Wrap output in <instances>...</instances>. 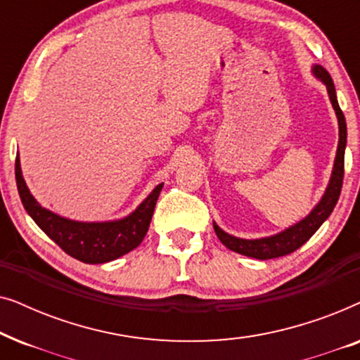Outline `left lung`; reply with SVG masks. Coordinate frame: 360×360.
Listing matches in <instances>:
<instances>
[{"instance_id":"left-lung-1","label":"left lung","mask_w":360,"mask_h":360,"mask_svg":"<svg viewBox=\"0 0 360 360\" xmlns=\"http://www.w3.org/2000/svg\"><path fill=\"white\" fill-rule=\"evenodd\" d=\"M313 75L321 80L326 85L329 101L334 108L338 117V126H339V142H338V150H336V159H334L331 179L328 181L326 190L321 196V200L318 201L316 206L309 211L308 216H304L302 221L295 223L290 228L280 231V233L274 236H267V238H259V239H243L231 236L219 228L218 224L213 221L214 233L218 236L221 243H223L229 250L234 252L248 255L252 259H275L282 257V255L292 254L293 250L307 243L311 236L316 233L324 221L329 218V214L333 213L334 206H336L339 195H341L342 188V179H344V152H346L347 144V127H346V117H344L341 108H339L338 96H336V88H334L333 78L329 73L324 70L321 65H313L311 68Z\"/></svg>"}]
</instances>
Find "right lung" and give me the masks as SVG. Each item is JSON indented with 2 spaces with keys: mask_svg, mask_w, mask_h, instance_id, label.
<instances>
[{
  "mask_svg": "<svg viewBox=\"0 0 360 360\" xmlns=\"http://www.w3.org/2000/svg\"><path fill=\"white\" fill-rule=\"evenodd\" d=\"M16 185L24 208L36 224L68 255L85 264H106L131 252L142 243L164 184H159L137 208L115 221H75L44 208L24 181L19 154L16 157Z\"/></svg>",
  "mask_w": 360,
  "mask_h": 360,
  "instance_id": "1",
  "label": "right lung"
}]
</instances>
